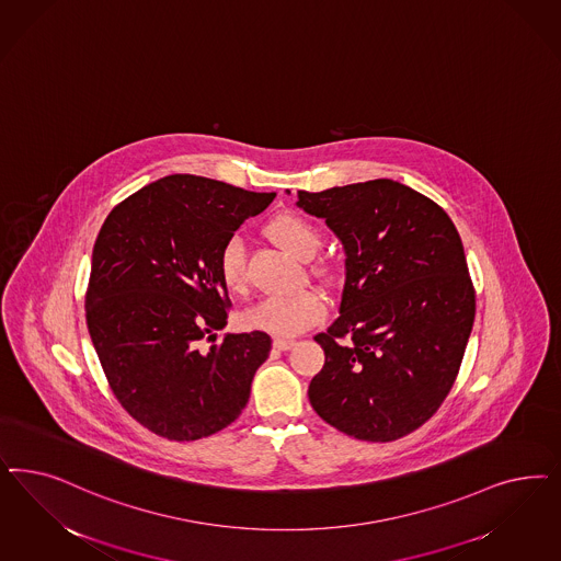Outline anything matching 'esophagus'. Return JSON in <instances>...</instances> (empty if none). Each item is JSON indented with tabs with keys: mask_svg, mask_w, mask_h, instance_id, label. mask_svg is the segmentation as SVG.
I'll list each match as a JSON object with an SVG mask.
<instances>
[{
	"mask_svg": "<svg viewBox=\"0 0 561 561\" xmlns=\"http://www.w3.org/2000/svg\"><path fill=\"white\" fill-rule=\"evenodd\" d=\"M290 346H295V341H290V339H274V348H278V351H289Z\"/></svg>",
	"mask_w": 561,
	"mask_h": 561,
	"instance_id": "34e87169",
	"label": "esophagus"
}]
</instances>
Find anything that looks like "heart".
Returning a JSON list of instances; mask_svg holds the SVG:
<instances>
[{
    "instance_id": "b5f03b06",
    "label": "heart",
    "mask_w": 561,
    "mask_h": 561,
    "mask_svg": "<svg viewBox=\"0 0 561 561\" xmlns=\"http://www.w3.org/2000/svg\"><path fill=\"white\" fill-rule=\"evenodd\" d=\"M268 236L299 260H309L322 245L320 231L299 215L285 213L272 218ZM218 276L233 293L248 287L245 248L241 239H229L218 255ZM325 313L324 297L316 290H299L293 295H272L245 311L243 320L253 330H264L274 336H295L318 324Z\"/></svg>"
}]
</instances>
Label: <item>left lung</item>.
I'll use <instances>...</instances> for the list:
<instances>
[{"instance_id":"left-lung-1","label":"left lung","mask_w":561,"mask_h":561,"mask_svg":"<svg viewBox=\"0 0 561 561\" xmlns=\"http://www.w3.org/2000/svg\"><path fill=\"white\" fill-rule=\"evenodd\" d=\"M297 206L343 241L341 316L316 334L313 411L339 432L394 442L450 394L474 322V287L453 220L392 180L299 192Z\"/></svg>"}]
</instances>
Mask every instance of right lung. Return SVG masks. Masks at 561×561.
<instances>
[{
  "label": "right lung",
  "instance_id": "obj_1",
  "mask_svg": "<svg viewBox=\"0 0 561 561\" xmlns=\"http://www.w3.org/2000/svg\"><path fill=\"white\" fill-rule=\"evenodd\" d=\"M274 196L169 175L105 218L92 250L87 324L113 394L152 434L194 442L245 409L272 341L253 330L215 344L231 309L218 255Z\"/></svg>",
  "mask_w": 561,
  "mask_h": 561
}]
</instances>
